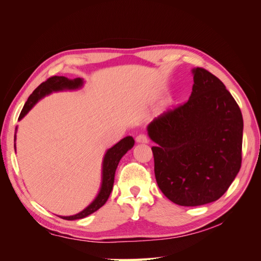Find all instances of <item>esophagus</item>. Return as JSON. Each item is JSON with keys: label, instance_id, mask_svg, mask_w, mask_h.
<instances>
[{"label": "esophagus", "instance_id": "obj_1", "mask_svg": "<svg viewBox=\"0 0 261 261\" xmlns=\"http://www.w3.org/2000/svg\"><path fill=\"white\" fill-rule=\"evenodd\" d=\"M136 141L137 143H141V144H147L148 143V137L145 135V134H139V135L136 136Z\"/></svg>", "mask_w": 261, "mask_h": 261}]
</instances>
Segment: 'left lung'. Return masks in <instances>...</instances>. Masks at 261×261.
Listing matches in <instances>:
<instances>
[{"label":"left lung","mask_w":261,"mask_h":261,"mask_svg":"<svg viewBox=\"0 0 261 261\" xmlns=\"http://www.w3.org/2000/svg\"><path fill=\"white\" fill-rule=\"evenodd\" d=\"M186 103L163 112L148 125L153 143L154 175L161 192L179 206L218 200L242 163L243 116L218 77L193 68Z\"/></svg>","instance_id":"obj_1"}]
</instances>
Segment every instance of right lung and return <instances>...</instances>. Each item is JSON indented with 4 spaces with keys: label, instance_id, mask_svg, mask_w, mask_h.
<instances>
[{
    "label": "right lung",
    "instance_id": "obj_1",
    "mask_svg": "<svg viewBox=\"0 0 261 261\" xmlns=\"http://www.w3.org/2000/svg\"><path fill=\"white\" fill-rule=\"evenodd\" d=\"M83 78H75V80H68L64 76H53L48 81L38 86L35 91L30 94L27 102L23 106L18 120L25 117V115L35 107L39 100L43 99L45 96H49L52 92H59L64 90H77L81 89L84 86ZM17 130V127H16ZM15 140H16V134H15ZM135 144V140L132 136H127L118 141L113 147L107 150L102 161V171H101V186L98 192L96 198L92 200L84 210L76 213L73 216H59L65 220H78L88 217L94 211L100 209L107 202L110 194L112 192L114 184V175L118 165V162L122 159V156L130 150ZM15 151H16V144H15Z\"/></svg>",
    "mask_w": 261,
    "mask_h": 261
}]
</instances>
